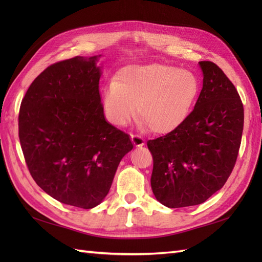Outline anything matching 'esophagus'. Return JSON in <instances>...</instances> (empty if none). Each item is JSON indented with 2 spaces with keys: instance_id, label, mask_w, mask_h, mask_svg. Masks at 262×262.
I'll return each mask as SVG.
<instances>
[{
  "instance_id": "obj_1",
  "label": "esophagus",
  "mask_w": 262,
  "mask_h": 262,
  "mask_svg": "<svg viewBox=\"0 0 262 262\" xmlns=\"http://www.w3.org/2000/svg\"><path fill=\"white\" fill-rule=\"evenodd\" d=\"M130 138H132L133 144H134L135 146H143V145H145V141H144V138H142L141 136H137V135L132 134V135H130Z\"/></svg>"
}]
</instances>
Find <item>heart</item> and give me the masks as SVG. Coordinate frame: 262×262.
Instances as JSON below:
<instances>
[{"label":"heart","mask_w":262,"mask_h":262,"mask_svg":"<svg viewBox=\"0 0 262 262\" xmlns=\"http://www.w3.org/2000/svg\"><path fill=\"white\" fill-rule=\"evenodd\" d=\"M199 93L192 72L164 64L129 65L103 88L102 104L111 124L126 126L136 113L154 134L177 129L190 115Z\"/></svg>","instance_id":"heart-1"}]
</instances>
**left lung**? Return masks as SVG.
Instances as JSON below:
<instances>
[{"mask_svg": "<svg viewBox=\"0 0 262 262\" xmlns=\"http://www.w3.org/2000/svg\"><path fill=\"white\" fill-rule=\"evenodd\" d=\"M199 65L203 89L190 115L177 129L147 141L152 190L169 208L199 205L220 190L241 145L244 110L234 84L215 63Z\"/></svg>", "mask_w": 262, "mask_h": 262, "instance_id": "8db88e82", "label": "left lung"}]
</instances>
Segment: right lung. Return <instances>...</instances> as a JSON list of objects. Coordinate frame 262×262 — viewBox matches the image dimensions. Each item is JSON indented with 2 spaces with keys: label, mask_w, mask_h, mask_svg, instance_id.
<instances>
[{
  "label": "right lung",
  "mask_w": 262,
  "mask_h": 262,
  "mask_svg": "<svg viewBox=\"0 0 262 262\" xmlns=\"http://www.w3.org/2000/svg\"><path fill=\"white\" fill-rule=\"evenodd\" d=\"M96 60L75 56L48 66L19 111L20 144L33 180L54 199L83 209L107 196L133 148L128 134L104 119Z\"/></svg>",
  "instance_id": "obj_1"
}]
</instances>
